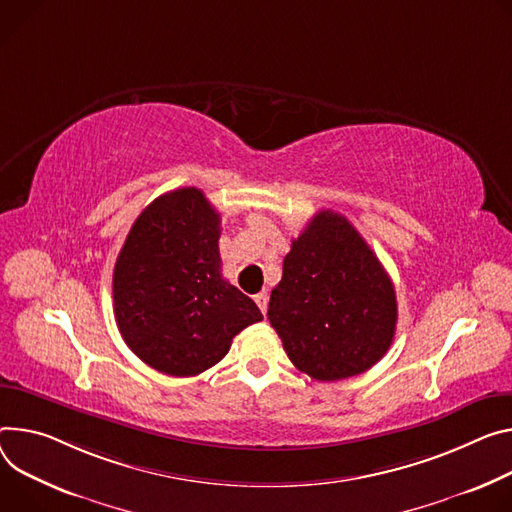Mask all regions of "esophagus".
<instances>
[{"label": "esophagus", "mask_w": 512, "mask_h": 512, "mask_svg": "<svg viewBox=\"0 0 512 512\" xmlns=\"http://www.w3.org/2000/svg\"><path fill=\"white\" fill-rule=\"evenodd\" d=\"M267 292H259L257 296H255V302H257V306H259V310L265 314L267 312Z\"/></svg>", "instance_id": "1"}]
</instances>
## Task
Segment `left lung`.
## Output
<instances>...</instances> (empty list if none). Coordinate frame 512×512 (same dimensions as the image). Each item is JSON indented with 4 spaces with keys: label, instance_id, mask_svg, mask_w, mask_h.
<instances>
[{
    "label": "left lung",
    "instance_id": "obj_1",
    "mask_svg": "<svg viewBox=\"0 0 512 512\" xmlns=\"http://www.w3.org/2000/svg\"><path fill=\"white\" fill-rule=\"evenodd\" d=\"M267 318L300 371L337 382L386 355L398 304L390 275L353 224L320 210L284 257Z\"/></svg>",
    "mask_w": 512,
    "mask_h": 512
}]
</instances>
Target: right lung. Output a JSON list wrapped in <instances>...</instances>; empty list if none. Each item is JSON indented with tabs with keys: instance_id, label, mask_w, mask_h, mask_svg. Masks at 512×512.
Segmentation results:
<instances>
[{
	"instance_id": "add662e5",
	"label": "right lung",
	"mask_w": 512,
	"mask_h": 512,
	"mask_svg": "<svg viewBox=\"0 0 512 512\" xmlns=\"http://www.w3.org/2000/svg\"><path fill=\"white\" fill-rule=\"evenodd\" d=\"M218 239L220 214L198 188H179L141 212L118 253V331L161 374H202L228 353L235 335L263 318L222 277Z\"/></svg>"
}]
</instances>
